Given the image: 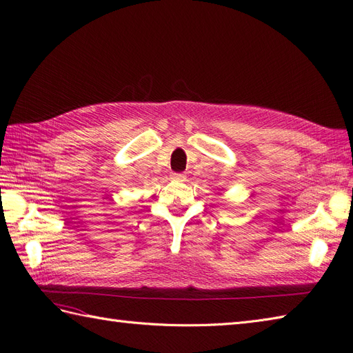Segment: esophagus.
Here are the masks:
<instances>
[{"label":"esophagus","mask_w":353,"mask_h":353,"mask_svg":"<svg viewBox=\"0 0 353 353\" xmlns=\"http://www.w3.org/2000/svg\"><path fill=\"white\" fill-rule=\"evenodd\" d=\"M170 178H172L174 181H185V175L181 172H174L172 175H170Z\"/></svg>","instance_id":"esophagus-1"}]
</instances>
